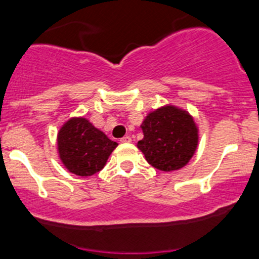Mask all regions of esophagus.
Masks as SVG:
<instances>
[{"mask_svg":"<svg viewBox=\"0 0 259 259\" xmlns=\"http://www.w3.org/2000/svg\"><path fill=\"white\" fill-rule=\"evenodd\" d=\"M120 142H121V143H132V138H130L129 135H125L124 138H121V139H120Z\"/></svg>","mask_w":259,"mask_h":259,"instance_id":"34e87169","label":"esophagus"}]
</instances>
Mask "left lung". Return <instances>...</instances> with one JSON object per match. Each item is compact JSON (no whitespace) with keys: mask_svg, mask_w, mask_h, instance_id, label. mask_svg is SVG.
<instances>
[{"mask_svg":"<svg viewBox=\"0 0 259 259\" xmlns=\"http://www.w3.org/2000/svg\"><path fill=\"white\" fill-rule=\"evenodd\" d=\"M144 138L138 142L146 161L163 171L188 164L198 145V127L189 113L173 105L156 109L142 124Z\"/></svg>","mask_w":259,"mask_h":259,"instance_id":"left-lung-1","label":"left lung"}]
</instances>
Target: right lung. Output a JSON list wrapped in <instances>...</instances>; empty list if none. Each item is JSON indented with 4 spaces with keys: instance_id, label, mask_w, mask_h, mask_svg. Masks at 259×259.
<instances>
[{
    "instance_id": "1",
    "label": "right lung",
    "mask_w": 259,
    "mask_h": 259,
    "mask_svg": "<svg viewBox=\"0 0 259 259\" xmlns=\"http://www.w3.org/2000/svg\"><path fill=\"white\" fill-rule=\"evenodd\" d=\"M117 146L85 117H71L57 134V149L70 173L91 177L100 171Z\"/></svg>"
}]
</instances>
